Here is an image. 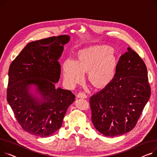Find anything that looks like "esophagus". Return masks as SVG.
I'll list each match as a JSON object with an SVG mask.
<instances>
[{"label": "esophagus", "mask_w": 157, "mask_h": 157, "mask_svg": "<svg viewBox=\"0 0 157 157\" xmlns=\"http://www.w3.org/2000/svg\"><path fill=\"white\" fill-rule=\"evenodd\" d=\"M78 98H87V95L83 91H80L78 94Z\"/></svg>", "instance_id": "obj_1"}]
</instances>
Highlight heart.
<instances>
[{
	"instance_id": "obj_1",
	"label": "heart",
	"mask_w": 157,
	"mask_h": 157,
	"mask_svg": "<svg viewBox=\"0 0 157 157\" xmlns=\"http://www.w3.org/2000/svg\"><path fill=\"white\" fill-rule=\"evenodd\" d=\"M117 59L113 50L107 45H95L83 48L77 54L76 60L68 59L62 64L65 81L74 86L83 78L84 72L89 71L90 81L96 86H105L113 79Z\"/></svg>"
}]
</instances>
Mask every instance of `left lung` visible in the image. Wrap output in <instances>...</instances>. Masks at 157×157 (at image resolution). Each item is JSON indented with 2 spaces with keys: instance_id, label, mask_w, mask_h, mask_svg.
<instances>
[{
  "instance_id": "obj_1",
  "label": "left lung",
  "mask_w": 157,
  "mask_h": 157,
  "mask_svg": "<svg viewBox=\"0 0 157 157\" xmlns=\"http://www.w3.org/2000/svg\"><path fill=\"white\" fill-rule=\"evenodd\" d=\"M150 95L147 66L128 47L120 57L113 79L90 99L94 126L106 136L129 132L136 125Z\"/></svg>"
}]
</instances>
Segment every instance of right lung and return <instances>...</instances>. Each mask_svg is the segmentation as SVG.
Listing matches in <instances>:
<instances>
[{
  "instance_id": "right-lung-1",
  "label": "right lung",
  "mask_w": 157,
  "mask_h": 157,
  "mask_svg": "<svg viewBox=\"0 0 157 157\" xmlns=\"http://www.w3.org/2000/svg\"><path fill=\"white\" fill-rule=\"evenodd\" d=\"M68 35L30 42L11 62L9 69L7 100L26 132L45 138L62 126L66 111L75 100L69 90L56 88L60 75V57ZM35 84L43 97L40 103L28 91Z\"/></svg>"
}]
</instances>
